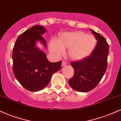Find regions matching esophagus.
Returning a JSON list of instances; mask_svg holds the SVG:
<instances>
[{
    "label": "esophagus",
    "instance_id": "1",
    "mask_svg": "<svg viewBox=\"0 0 121 121\" xmlns=\"http://www.w3.org/2000/svg\"><path fill=\"white\" fill-rule=\"evenodd\" d=\"M67 64V62H65V61H62V65H61V66H65V65H66Z\"/></svg>",
    "mask_w": 121,
    "mask_h": 121
}]
</instances>
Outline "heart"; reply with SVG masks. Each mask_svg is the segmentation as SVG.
I'll return each instance as SVG.
<instances>
[{
	"label": "heart",
	"instance_id": "obj_1",
	"mask_svg": "<svg viewBox=\"0 0 121 121\" xmlns=\"http://www.w3.org/2000/svg\"><path fill=\"white\" fill-rule=\"evenodd\" d=\"M96 44L94 36L82 31L69 32L60 35L58 40L53 39L49 44L51 52L57 56L64 53L68 49V55L74 60H81L90 55Z\"/></svg>",
	"mask_w": 121,
	"mask_h": 121
}]
</instances>
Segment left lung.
<instances>
[{
	"label": "left lung",
	"instance_id": "1",
	"mask_svg": "<svg viewBox=\"0 0 121 121\" xmlns=\"http://www.w3.org/2000/svg\"><path fill=\"white\" fill-rule=\"evenodd\" d=\"M91 30L97 40L94 50L84 59L71 62L74 73L68 83L73 89L78 92H88L94 89L107 69L108 44L99 33Z\"/></svg>",
	"mask_w": 121,
	"mask_h": 121
}]
</instances>
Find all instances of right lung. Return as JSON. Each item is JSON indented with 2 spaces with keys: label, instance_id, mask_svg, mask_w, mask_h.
Instances as JSON below:
<instances>
[{
  "label": "right lung",
  "instance_id": "1",
  "mask_svg": "<svg viewBox=\"0 0 121 121\" xmlns=\"http://www.w3.org/2000/svg\"><path fill=\"white\" fill-rule=\"evenodd\" d=\"M46 32L44 27L34 26L17 38L13 49L14 76L25 89L32 92L45 88L52 74L61 66V61L49 62L44 52L36 47L39 41L47 47L46 40L42 35Z\"/></svg>",
  "mask_w": 121,
  "mask_h": 121
}]
</instances>
